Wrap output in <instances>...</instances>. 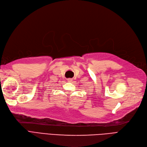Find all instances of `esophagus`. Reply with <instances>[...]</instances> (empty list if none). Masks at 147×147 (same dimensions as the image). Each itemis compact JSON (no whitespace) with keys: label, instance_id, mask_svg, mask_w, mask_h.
Here are the masks:
<instances>
[{"label":"esophagus","instance_id":"34e87169","mask_svg":"<svg viewBox=\"0 0 147 147\" xmlns=\"http://www.w3.org/2000/svg\"><path fill=\"white\" fill-rule=\"evenodd\" d=\"M67 80L68 82H71L72 81H73V79H71V78H69V79H67Z\"/></svg>","mask_w":147,"mask_h":147}]
</instances>
